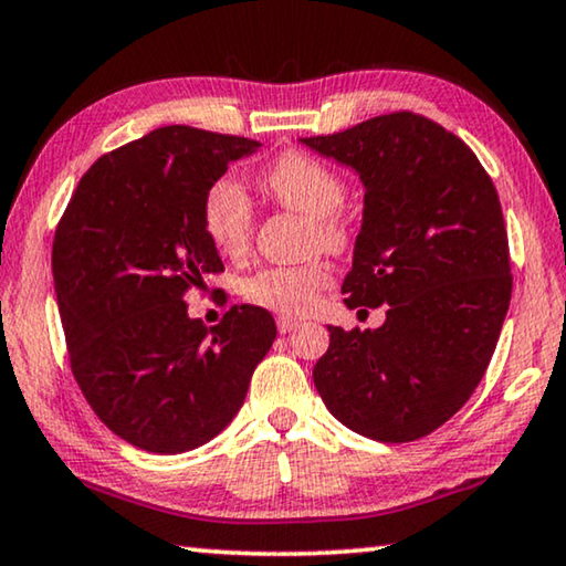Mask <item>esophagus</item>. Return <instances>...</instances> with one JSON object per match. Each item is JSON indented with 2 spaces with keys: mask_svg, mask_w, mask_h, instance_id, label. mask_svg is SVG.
<instances>
[{
  "mask_svg": "<svg viewBox=\"0 0 566 566\" xmlns=\"http://www.w3.org/2000/svg\"><path fill=\"white\" fill-rule=\"evenodd\" d=\"M298 322L296 318H289V316H277V332L281 334H291L293 329H296Z\"/></svg>",
  "mask_w": 566,
  "mask_h": 566,
  "instance_id": "obj_1",
  "label": "esophagus"
}]
</instances>
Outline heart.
<instances>
[{
  "label": "heart",
  "instance_id": "heart-1",
  "mask_svg": "<svg viewBox=\"0 0 566 566\" xmlns=\"http://www.w3.org/2000/svg\"><path fill=\"white\" fill-rule=\"evenodd\" d=\"M260 186L285 209L311 217L314 240L337 250L347 240L339 207L344 203V181L334 168L314 155L289 150L260 174ZM203 232L224 255H240L252 237V203L234 181L211 184L201 203ZM329 285V268L306 263L293 268H265L248 277L244 296L283 316H303L318 303Z\"/></svg>",
  "mask_w": 566,
  "mask_h": 566
}]
</instances>
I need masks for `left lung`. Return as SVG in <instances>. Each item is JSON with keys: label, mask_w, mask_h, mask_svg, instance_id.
Returning <instances> with one entry per match:
<instances>
[{"label": "left lung", "mask_w": 566, "mask_h": 566, "mask_svg": "<svg viewBox=\"0 0 566 566\" xmlns=\"http://www.w3.org/2000/svg\"><path fill=\"white\" fill-rule=\"evenodd\" d=\"M301 143L365 186L344 303H388L380 329L329 326L318 396L367 439H421L470 400L501 337L513 291L501 199L478 155L413 112Z\"/></svg>", "instance_id": "left-lung-1"}]
</instances>
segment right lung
I'll use <instances>...</instances> for the list:
<instances>
[{
    "label": "right lung",
    "mask_w": 566,
    "mask_h": 566,
    "mask_svg": "<svg viewBox=\"0 0 566 566\" xmlns=\"http://www.w3.org/2000/svg\"><path fill=\"white\" fill-rule=\"evenodd\" d=\"M258 140L158 127L102 155L81 178L53 240V283L71 373L119 439L181 454L214 439L248 396L275 322L232 306L217 326L186 296L222 273L201 224L203 193Z\"/></svg>",
    "instance_id": "add662e5"
}]
</instances>
